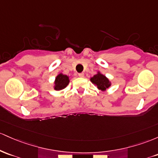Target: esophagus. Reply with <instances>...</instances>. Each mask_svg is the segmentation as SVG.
Masks as SVG:
<instances>
[{"label":"esophagus","mask_w":158,"mask_h":158,"mask_svg":"<svg viewBox=\"0 0 158 158\" xmlns=\"http://www.w3.org/2000/svg\"><path fill=\"white\" fill-rule=\"evenodd\" d=\"M78 76L80 77H83L84 76V73H83V72H82V73H79Z\"/></svg>","instance_id":"1"}]
</instances>
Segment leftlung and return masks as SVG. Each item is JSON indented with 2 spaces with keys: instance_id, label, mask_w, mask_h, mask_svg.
<instances>
[{
  "instance_id": "left-lung-1",
  "label": "left lung",
  "mask_w": 158,
  "mask_h": 158,
  "mask_svg": "<svg viewBox=\"0 0 158 158\" xmlns=\"http://www.w3.org/2000/svg\"><path fill=\"white\" fill-rule=\"evenodd\" d=\"M90 81H92L93 84L96 85L98 89L102 90V91H105L107 89L111 86V83L109 79L99 72L98 74H95L93 77H91Z\"/></svg>"
}]
</instances>
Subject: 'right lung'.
Wrapping results in <instances>:
<instances>
[{
    "label": "right lung",
    "mask_w": 158,
    "mask_h": 158,
    "mask_svg": "<svg viewBox=\"0 0 158 158\" xmlns=\"http://www.w3.org/2000/svg\"><path fill=\"white\" fill-rule=\"evenodd\" d=\"M69 83V76L60 73L56 77L54 81V89L61 90L65 88Z\"/></svg>",
    "instance_id": "right-lung-1"
}]
</instances>
